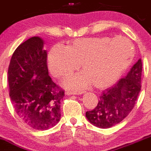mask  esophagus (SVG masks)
Masks as SVG:
<instances>
[{
	"instance_id": "34e87169",
	"label": "esophagus",
	"mask_w": 151,
	"mask_h": 151,
	"mask_svg": "<svg viewBox=\"0 0 151 151\" xmlns=\"http://www.w3.org/2000/svg\"><path fill=\"white\" fill-rule=\"evenodd\" d=\"M83 93H85V91H70L67 92V94L68 95H71V94H75V95H80V94H83Z\"/></svg>"
}]
</instances>
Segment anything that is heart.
Instances as JSON below:
<instances>
[{"instance_id": "b5f03b06", "label": "heart", "mask_w": 151, "mask_h": 151, "mask_svg": "<svg viewBox=\"0 0 151 151\" xmlns=\"http://www.w3.org/2000/svg\"><path fill=\"white\" fill-rule=\"evenodd\" d=\"M134 58L131 42L122 37H93L71 41L66 47L56 45L48 56L51 72L64 78L78 69L83 72L67 79L68 88L81 89L91 83L96 88L111 86L125 72Z\"/></svg>"}]
</instances>
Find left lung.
<instances>
[{"mask_svg": "<svg viewBox=\"0 0 151 151\" xmlns=\"http://www.w3.org/2000/svg\"><path fill=\"white\" fill-rule=\"evenodd\" d=\"M142 68L139 59L125 77L102 91L96 108L86 113V118L92 125L99 128H109L129 114L141 90Z\"/></svg>", "mask_w": 151, "mask_h": 151, "instance_id": "8db88e82", "label": "left lung"}]
</instances>
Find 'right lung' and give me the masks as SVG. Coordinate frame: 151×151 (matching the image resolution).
Wrapping results in <instances>:
<instances>
[{
	"instance_id": "obj_1",
	"label": "right lung",
	"mask_w": 151,
	"mask_h": 151,
	"mask_svg": "<svg viewBox=\"0 0 151 151\" xmlns=\"http://www.w3.org/2000/svg\"><path fill=\"white\" fill-rule=\"evenodd\" d=\"M43 46L40 37L28 39L14 52L8 69L9 96L16 114L24 123L39 131L58 123L65 95L49 77Z\"/></svg>"
}]
</instances>
